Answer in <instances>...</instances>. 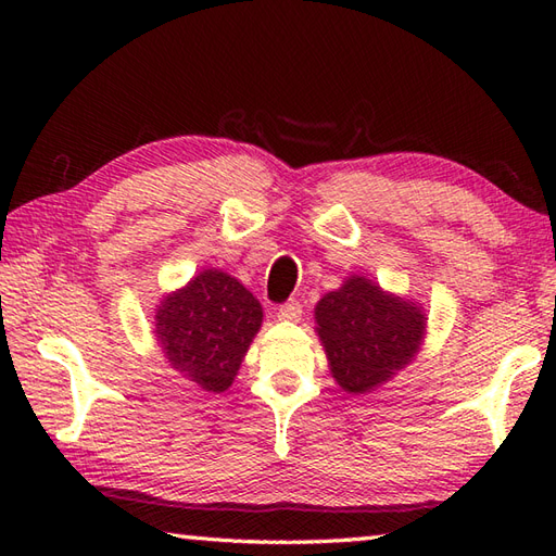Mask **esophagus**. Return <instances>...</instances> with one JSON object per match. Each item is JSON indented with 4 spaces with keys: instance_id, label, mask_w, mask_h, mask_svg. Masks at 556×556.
<instances>
[{
    "instance_id": "34e87169",
    "label": "esophagus",
    "mask_w": 556,
    "mask_h": 556,
    "mask_svg": "<svg viewBox=\"0 0 556 556\" xmlns=\"http://www.w3.org/2000/svg\"><path fill=\"white\" fill-rule=\"evenodd\" d=\"M301 315H303V308L299 301H287L285 305H279V311H277V317L285 323H299Z\"/></svg>"
}]
</instances>
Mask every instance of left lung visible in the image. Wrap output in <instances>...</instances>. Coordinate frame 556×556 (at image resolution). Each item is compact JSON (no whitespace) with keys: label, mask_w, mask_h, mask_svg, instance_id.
<instances>
[{"label":"left lung","mask_w":556,"mask_h":556,"mask_svg":"<svg viewBox=\"0 0 556 556\" xmlns=\"http://www.w3.org/2000/svg\"><path fill=\"white\" fill-rule=\"evenodd\" d=\"M332 375L351 394L370 392L416 356L425 315L408 301L384 293L370 279L351 277L315 308Z\"/></svg>","instance_id":"obj_1"}]
</instances>
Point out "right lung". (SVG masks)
Returning a JSON list of instances; mask_svg holds the SVG:
<instances>
[{
    "label": "right lung",
    "instance_id": "add662e5",
    "mask_svg": "<svg viewBox=\"0 0 556 556\" xmlns=\"http://www.w3.org/2000/svg\"><path fill=\"white\" fill-rule=\"evenodd\" d=\"M155 332L172 368L205 392L229 389L263 323V308L241 281L205 269L162 301Z\"/></svg>",
    "mask_w": 556,
    "mask_h": 556
}]
</instances>
